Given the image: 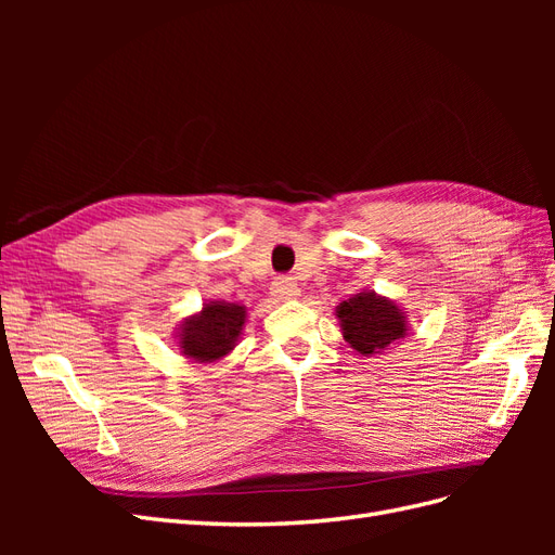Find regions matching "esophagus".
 Returning a JSON list of instances; mask_svg holds the SVG:
<instances>
[{"label": "esophagus", "instance_id": "34e87169", "mask_svg": "<svg viewBox=\"0 0 555 555\" xmlns=\"http://www.w3.org/2000/svg\"><path fill=\"white\" fill-rule=\"evenodd\" d=\"M271 292L278 300H294V298L300 296V289H298V284L294 282V278H278L273 282Z\"/></svg>", "mask_w": 555, "mask_h": 555}]
</instances>
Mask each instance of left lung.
<instances>
[{"label": "left lung", "instance_id": "obj_1", "mask_svg": "<svg viewBox=\"0 0 555 555\" xmlns=\"http://www.w3.org/2000/svg\"><path fill=\"white\" fill-rule=\"evenodd\" d=\"M345 343L361 357L386 354L410 335V314L393 298L373 289L351 294L340 306H335Z\"/></svg>", "mask_w": 555, "mask_h": 555}]
</instances>
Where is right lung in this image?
<instances>
[{"label":"right lung","instance_id":"right-lung-1","mask_svg":"<svg viewBox=\"0 0 555 555\" xmlns=\"http://www.w3.org/2000/svg\"><path fill=\"white\" fill-rule=\"evenodd\" d=\"M247 314L243 304L204 300L201 310L182 317L176 328V347L192 363H220L241 343Z\"/></svg>","mask_w":555,"mask_h":555}]
</instances>
